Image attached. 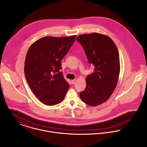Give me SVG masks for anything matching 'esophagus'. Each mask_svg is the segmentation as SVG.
<instances>
[{
  "label": "esophagus",
  "mask_w": 147,
  "mask_h": 147,
  "mask_svg": "<svg viewBox=\"0 0 147 147\" xmlns=\"http://www.w3.org/2000/svg\"><path fill=\"white\" fill-rule=\"evenodd\" d=\"M76 83V79H74L72 80H71V83L72 84H74Z\"/></svg>",
  "instance_id": "34e87169"
}]
</instances>
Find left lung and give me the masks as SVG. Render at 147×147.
I'll list each match as a JSON object with an SVG mask.
<instances>
[{
	"mask_svg": "<svg viewBox=\"0 0 147 147\" xmlns=\"http://www.w3.org/2000/svg\"><path fill=\"white\" fill-rule=\"evenodd\" d=\"M76 40L83 47L89 63L94 65V72L86 78V86L80 97L88 105H100L110 98L118 83L120 64L117 47L109 37L98 33L80 35Z\"/></svg>",
	"mask_w": 147,
	"mask_h": 147,
	"instance_id": "obj_1",
	"label": "left lung"
}]
</instances>
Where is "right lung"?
I'll return each instance as SVG.
<instances>
[{"instance_id":"obj_1","label":"right lung","mask_w":147,"mask_h":147,"mask_svg":"<svg viewBox=\"0 0 147 147\" xmlns=\"http://www.w3.org/2000/svg\"><path fill=\"white\" fill-rule=\"evenodd\" d=\"M76 36L45 37L29 47L24 72L31 90L43 104L53 106L63 101L69 88L63 77L61 61Z\"/></svg>"}]
</instances>
